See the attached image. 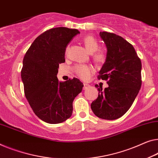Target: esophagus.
Segmentation results:
<instances>
[{
	"label": "esophagus",
	"mask_w": 158,
	"mask_h": 158,
	"mask_svg": "<svg viewBox=\"0 0 158 158\" xmlns=\"http://www.w3.org/2000/svg\"><path fill=\"white\" fill-rule=\"evenodd\" d=\"M89 87V84H86V83H84V90H85V89H87Z\"/></svg>",
	"instance_id": "esophagus-1"
}]
</instances>
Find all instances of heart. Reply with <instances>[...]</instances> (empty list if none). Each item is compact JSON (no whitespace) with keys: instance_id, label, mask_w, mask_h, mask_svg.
<instances>
[{"instance_id":"b5f03b06","label":"heart","mask_w":158,"mask_h":158,"mask_svg":"<svg viewBox=\"0 0 158 158\" xmlns=\"http://www.w3.org/2000/svg\"><path fill=\"white\" fill-rule=\"evenodd\" d=\"M83 43L89 53H94L93 59L96 64H102L106 60V55L102 52H96L98 49V44L94 37L87 35L83 38ZM68 52V48L66 49V53ZM74 71L82 79H86L89 74L92 72V69L90 66L80 64L74 67Z\"/></svg>"}]
</instances>
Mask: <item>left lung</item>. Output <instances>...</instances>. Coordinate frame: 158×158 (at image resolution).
Returning a JSON list of instances; mask_svg holds the SVG:
<instances>
[{"label": "left lung", "instance_id": "left-lung-1", "mask_svg": "<svg viewBox=\"0 0 158 158\" xmlns=\"http://www.w3.org/2000/svg\"><path fill=\"white\" fill-rule=\"evenodd\" d=\"M99 35L107 52L98 78L107 80L109 86L103 90L96 84L99 92L91 108L100 118L115 120L128 111L139 92L142 64L133 46L123 37L107 32Z\"/></svg>", "mask_w": 158, "mask_h": 158}]
</instances>
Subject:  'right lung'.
<instances>
[{
  "label": "right lung",
  "mask_w": 158,
  "mask_h": 158,
  "mask_svg": "<svg viewBox=\"0 0 158 158\" xmlns=\"http://www.w3.org/2000/svg\"><path fill=\"white\" fill-rule=\"evenodd\" d=\"M79 33L64 27L47 30L35 40L23 59L25 97L35 115L48 123H60L71 117L73 101L84 86L77 78L59 81L56 77L68 44Z\"/></svg>",
  "instance_id": "right-lung-1"
}]
</instances>
